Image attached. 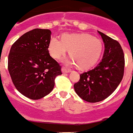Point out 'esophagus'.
Wrapping results in <instances>:
<instances>
[{
  "label": "esophagus",
  "mask_w": 133,
  "mask_h": 133,
  "mask_svg": "<svg viewBox=\"0 0 133 133\" xmlns=\"http://www.w3.org/2000/svg\"><path fill=\"white\" fill-rule=\"evenodd\" d=\"M61 70H62V72H63V74L69 73V72L70 71V70H69V69H66V68H64V67L62 68V69H61Z\"/></svg>",
  "instance_id": "34e87169"
}]
</instances>
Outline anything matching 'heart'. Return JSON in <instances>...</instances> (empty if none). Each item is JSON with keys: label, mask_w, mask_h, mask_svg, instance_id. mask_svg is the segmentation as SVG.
Masks as SVG:
<instances>
[{"label": "heart", "mask_w": 133, "mask_h": 133, "mask_svg": "<svg viewBox=\"0 0 133 133\" xmlns=\"http://www.w3.org/2000/svg\"><path fill=\"white\" fill-rule=\"evenodd\" d=\"M48 50L55 59H59L69 50L71 58L68 62L72 64L76 63L77 67L85 69L99 59L103 52V43L88 34L65 33L61 36V41L52 37L49 41Z\"/></svg>", "instance_id": "heart-1"}]
</instances>
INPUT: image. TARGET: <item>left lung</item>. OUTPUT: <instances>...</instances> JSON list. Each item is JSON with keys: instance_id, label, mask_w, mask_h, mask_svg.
I'll use <instances>...</instances> for the list:
<instances>
[{"instance_id": "1", "label": "left lung", "mask_w": 133, "mask_h": 133, "mask_svg": "<svg viewBox=\"0 0 133 133\" xmlns=\"http://www.w3.org/2000/svg\"><path fill=\"white\" fill-rule=\"evenodd\" d=\"M104 44L101 61L94 69L80 75L74 84L77 95L85 101L97 103L109 97L121 82L124 75V56L118 41L98 31Z\"/></svg>"}]
</instances>
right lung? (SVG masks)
Returning a JSON list of instances; mask_svg holds the SVG:
<instances>
[{"instance_id": "obj_1", "label": "right lung", "mask_w": 133, "mask_h": 133, "mask_svg": "<svg viewBox=\"0 0 133 133\" xmlns=\"http://www.w3.org/2000/svg\"><path fill=\"white\" fill-rule=\"evenodd\" d=\"M51 31L35 29L27 32L10 50L8 69L14 85L27 98L38 100L49 95L61 67L48 50Z\"/></svg>"}]
</instances>
